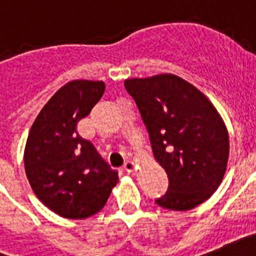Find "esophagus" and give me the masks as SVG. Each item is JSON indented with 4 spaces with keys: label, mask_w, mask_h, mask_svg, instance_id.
Returning <instances> with one entry per match:
<instances>
[{
    "label": "esophagus",
    "mask_w": 256,
    "mask_h": 256,
    "mask_svg": "<svg viewBox=\"0 0 256 256\" xmlns=\"http://www.w3.org/2000/svg\"><path fill=\"white\" fill-rule=\"evenodd\" d=\"M135 168H136V164H135L132 160H126V162H124V170L126 172H132L135 170Z\"/></svg>",
    "instance_id": "obj_1"
}]
</instances>
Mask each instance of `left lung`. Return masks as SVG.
I'll return each mask as SVG.
<instances>
[{"label": "left lung", "instance_id": "1", "mask_svg": "<svg viewBox=\"0 0 256 256\" xmlns=\"http://www.w3.org/2000/svg\"><path fill=\"white\" fill-rule=\"evenodd\" d=\"M170 186L159 206L190 210L217 190L229 160V132L206 96L176 74L124 80Z\"/></svg>", "mask_w": 256, "mask_h": 256}]
</instances>
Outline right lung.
Returning a JSON list of instances; mask_svg holds the SVG:
<instances>
[{
    "mask_svg": "<svg viewBox=\"0 0 256 256\" xmlns=\"http://www.w3.org/2000/svg\"><path fill=\"white\" fill-rule=\"evenodd\" d=\"M105 92L104 81L63 85L35 118L24 147V171L35 196L60 217L82 220L104 208L118 182L78 124Z\"/></svg>",
    "mask_w": 256,
    "mask_h": 256,
    "instance_id": "obj_1",
    "label": "right lung"
}]
</instances>
